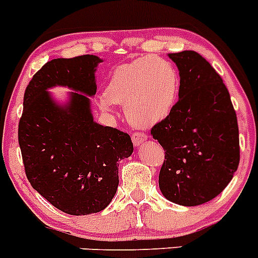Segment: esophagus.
Masks as SVG:
<instances>
[{
  "label": "esophagus",
  "instance_id": "1",
  "mask_svg": "<svg viewBox=\"0 0 258 258\" xmlns=\"http://www.w3.org/2000/svg\"><path fill=\"white\" fill-rule=\"evenodd\" d=\"M148 140V136L145 134H141V132H135L132 135V143L135 146H139L144 143V141Z\"/></svg>",
  "mask_w": 258,
  "mask_h": 258
}]
</instances>
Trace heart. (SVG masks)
<instances>
[{"label":"heart","instance_id":"b5f03b06","mask_svg":"<svg viewBox=\"0 0 258 258\" xmlns=\"http://www.w3.org/2000/svg\"><path fill=\"white\" fill-rule=\"evenodd\" d=\"M178 96L177 69L167 59L146 54L115 67L96 103L104 113H112L114 104L123 105L132 126L150 128L170 114Z\"/></svg>","mask_w":258,"mask_h":258}]
</instances>
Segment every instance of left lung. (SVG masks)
Returning a JSON list of instances; mask_svg holds the SVG:
<instances>
[{
    "mask_svg": "<svg viewBox=\"0 0 258 258\" xmlns=\"http://www.w3.org/2000/svg\"><path fill=\"white\" fill-rule=\"evenodd\" d=\"M179 71V99L151 128L165 151L159 187L169 201L197 206L228 186L239 165V131L220 75L195 50L169 53Z\"/></svg>",
    "mask_w": 258,
    "mask_h": 258,
    "instance_id": "8db88e82",
    "label": "left lung"
}]
</instances>
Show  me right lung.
<instances>
[{
    "label": "right lung",
    "mask_w": 258,
    "mask_h": 258,
    "mask_svg": "<svg viewBox=\"0 0 258 258\" xmlns=\"http://www.w3.org/2000/svg\"><path fill=\"white\" fill-rule=\"evenodd\" d=\"M93 54L56 58L33 76L24 94L19 145L31 187L70 215L104 210L118 187V165L134 151L126 132L94 121L89 96L95 95ZM67 86L69 102L59 105L46 90Z\"/></svg>",
    "instance_id": "obj_1"
}]
</instances>
